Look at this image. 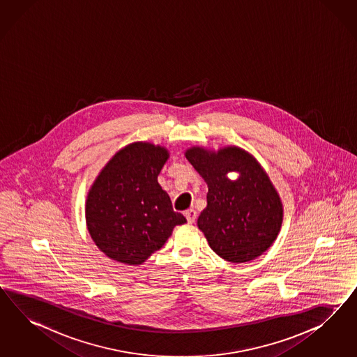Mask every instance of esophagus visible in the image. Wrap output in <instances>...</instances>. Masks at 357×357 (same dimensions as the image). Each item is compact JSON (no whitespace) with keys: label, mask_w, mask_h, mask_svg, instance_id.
Here are the masks:
<instances>
[{"label":"esophagus","mask_w":357,"mask_h":357,"mask_svg":"<svg viewBox=\"0 0 357 357\" xmlns=\"http://www.w3.org/2000/svg\"><path fill=\"white\" fill-rule=\"evenodd\" d=\"M184 215H185V218H187L188 223H193V222L196 221V218H197V213H196L195 209H188V211H185Z\"/></svg>","instance_id":"esophagus-1"}]
</instances>
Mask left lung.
I'll use <instances>...</instances> for the list:
<instances>
[{
	"label": "left lung",
	"mask_w": 357,
	"mask_h": 357,
	"mask_svg": "<svg viewBox=\"0 0 357 357\" xmlns=\"http://www.w3.org/2000/svg\"><path fill=\"white\" fill-rule=\"evenodd\" d=\"M185 157L208 183V205L197 226L211 248L223 260H255L269 248L280 230L283 209L280 196L251 154L229 146L217 153L191 148ZM238 171L235 183L225 174Z\"/></svg>",
	"instance_id": "1"
}]
</instances>
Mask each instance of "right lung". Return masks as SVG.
I'll list each match as a JSON object with an SVG mask.
<instances>
[{
  "label": "right lung",
  "mask_w": 357,
  "mask_h": 357,
  "mask_svg": "<svg viewBox=\"0 0 357 357\" xmlns=\"http://www.w3.org/2000/svg\"><path fill=\"white\" fill-rule=\"evenodd\" d=\"M169 157L162 146L127 145L106 164L88 193V231L107 257L139 265L158 251L176 225L169 195L157 182Z\"/></svg>",
  "instance_id": "right-lung-1"
}]
</instances>
